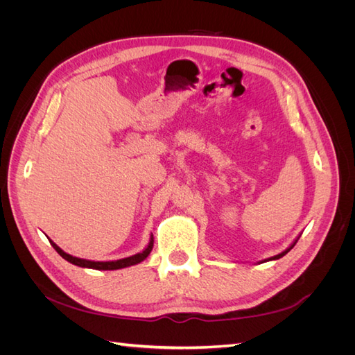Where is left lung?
<instances>
[{"label":"left lung","mask_w":355,"mask_h":355,"mask_svg":"<svg viewBox=\"0 0 355 355\" xmlns=\"http://www.w3.org/2000/svg\"><path fill=\"white\" fill-rule=\"evenodd\" d=\"M299 237H300V234L297 235V237L293 240V243L292 244H290L288 247H287V249L286 250H283L282 253H278V254H275V256H271V257H268V259H263V261H259V263H263V262H270V261H277V259H280V257H283L284 254H287L290 250H292L293 249V245L297 243V240H299Z\"/></svg>","instance_id":"obj_1"}]
</instances>
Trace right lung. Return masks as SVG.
Segmentation results:
<instances>
[{"mask_svg": "<svg viewBox=\"0 0 355 355\" xmlns=\"http://www.w3.org/2000/svg\"><path fill=\"white\" fill-rule=\"evenodd\" d=\"M49 239V237H47ZM50 244L55 247V250L63 257V259L71 262L72 265H77V266H81V268H90V270H98V271H112V270H121V268H127V266H132V265H137L144 262L148 254L151 253L153 247H154V237L153 234L149 235V241L148 244L145 245V249L141 252V253H136V254H132L128 257H123V259H118V261H89V259H81V257H77V256H72L67 252H63L60 247L55 243L51 241L49 239Z\"/></svg>", "mask_w": 355, "mask_h": 355, "instance_id": "add662e5", "label": "right lung"}]
</instances>
